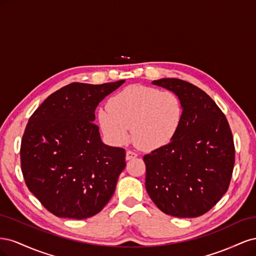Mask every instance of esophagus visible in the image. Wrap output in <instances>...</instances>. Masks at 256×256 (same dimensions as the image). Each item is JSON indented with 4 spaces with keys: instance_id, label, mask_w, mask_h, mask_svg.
Masks as SVG:
<instances>
[{
    "instance_id": "34e87169",
    "label": "esophagus",
    "mask_w": 256,
    "mask_h": 256,
    "mask_svg": "<svg viewBox=\"0 0 256 256\" xmlns=\"http://www.w3.org/2000/svg\"><path fill=\"white\" fill-rule=\"evenodd\" d=\"M138 157V154L132 152V150H127L126 152V159L127 160H130V159H134Z\"/></svg>"
}]
</instances>
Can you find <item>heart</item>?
Instances as JSON below:
<instances>
[{
  "mask_svg": "<svg viewBox=\"0 0 256 256\" xmlns=\"http://www.w3.org/2000/svg\"><path fill=\"white\" fill-rule=\"evenodd\" d=\"M184 106L175 92L131 85L110 98L98 111V122L106 138L124 145L132 131L134 142L152 150L171 142L180 129Z\"/></svg>",
  "mask_w": 256,
  "mask_h": 256,
  "instance_id": "heart-1",
  "label": "heart"
}]
</instances>
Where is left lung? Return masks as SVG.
I'll list each match as a JSON object with an SVG mask.
<instances>
[{
	"label": "left lung",
	"mask_w": 256,
	"mask_h": 256,
	"mask_svg": "<svg viewBox=\"0 0 256 256\" xmlns=\"http://www.w3.org/2000/svg\"><path fill=\"white\" fill-rule=\"evenodd\" d=\"M180 98L182 125L168 144L145 154V187L162 212L196 218L228 189L235 164L233 134L226 115L204 90L180 79L152 82Z\"/></svg>",
	"instance_id": "obj_1"
}]
</instances>
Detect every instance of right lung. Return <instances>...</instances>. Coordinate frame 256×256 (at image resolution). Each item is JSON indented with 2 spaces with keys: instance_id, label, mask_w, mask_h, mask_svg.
I'll return each instance as SVG.
<instances>
[{
  "instance_id": "add662e5",
  "label": "right lung",
  "mask_w": 256,
  "mask_h": 256,
  "mask_svg": "<svg viewBox=\"0 0 256 256\" xmlns=\"http://www.w3.org/2000/svg\"><path fill=\"white\" fill-rule=\"evenodd\" d=\"M124 82L70 83L30 118L21 141V171L28 190L54 216L86 219L112 198L126 152L102 143L95 110Z\"/></svg>"
}]
</instances>
